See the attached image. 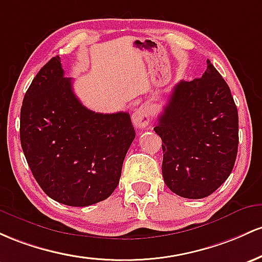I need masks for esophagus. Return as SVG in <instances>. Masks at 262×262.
Here are the masks:
<instances>
[{
	"mask_svg": "<svg viewBox=\"0 0 262 262\" xmlns=\"http://www.w3.org/2000/svg\"><path fill=\"white\" fill-rule=\"evenodd\" d=\"M149 108L147 105H140L139 107L135 108L134 114H132V121L134 125L139 128H145L149 123Z\"/></svg>",
	"mask_w": 262,
	"mask_h": 262,
	"instance_id": "34e87169",
	"label": "esophagus"
}]
</instances>
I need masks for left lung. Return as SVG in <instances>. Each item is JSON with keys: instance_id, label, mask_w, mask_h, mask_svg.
Wrapping results in <instances>:
<instances>
[{"instance_id": "8db88e82", "label": "left lung", "mask_w": 262, "mask_h": 262, "mask_svg": "<svg viewBox=\"0 0 262 262\" xmlns=\"http://www.w3.org/2000/svg\"><path fill=\"white\" fill-rule=\"evenodd\" d=\"M162 140V176L177 195H210L234 168L239 116L228 84L207 60L202 78L179 81L154 128Z\"/></svg>"}]
</instances>
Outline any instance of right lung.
Wrapping results in <instances>:
<instances>
[{
	"mask_svg": "<svg viewBox=\"0 0 262 262\" xmlns=\"http://www.w3.org/2000/svg\"><path fill=\"white\" fill-rule=\"evenodd\" d=\"M20 145L47 195L70 207H88L113 194L135 136L130 114L89 110L52 58L29 85L19 123Z\"/></svg>",
	"mask_w": 262,
	"mask_h": 262,
	"instance_id": "obj_1",
	"label": "right lung"
}]
</instances>
